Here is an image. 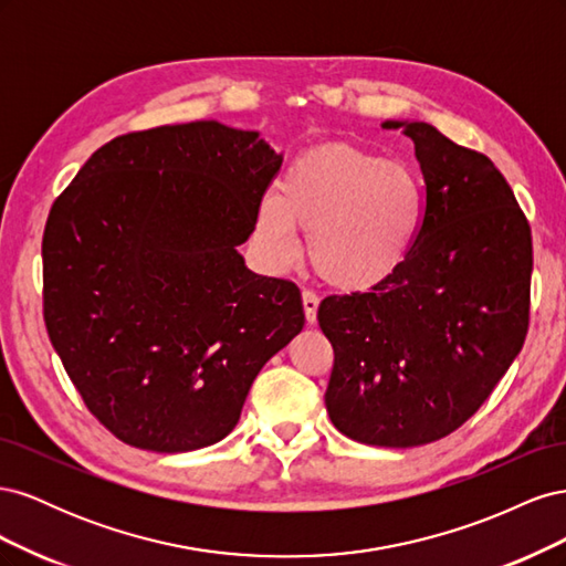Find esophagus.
Masks as SVG:
<instances>
[{
  "instance_id": "esophagus-1",
  "label": "esophagus",
  "mask_w": 566,
  "mask_h": 566,
  "mask_svg": "<svg viewBox=\"0 0 566 566\" xmlns=\"http://www.w3.org/2000/svg\"><path fill=\"white\" fill-rule=\"evenodd\" d=\"M302 306H304L306 323L314 325L316 323V312H318V295L312 293V290H302Z\"/></svg>"
}]
</instances>
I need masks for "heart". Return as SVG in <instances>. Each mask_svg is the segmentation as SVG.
<instances>
[{
	"mask_svg": "<svg viewBox=\"0 0 566 566\" xmlns=\"http://www.w3.org/2000/svg\"><path fill=\"white\" fill-rule=\"evenodd\" d=\"M424 198L413 169L349 144L302 153L264 196L256 233L273 264L300 256L297 229L318 276L345 293L385 283L401 269L422 227Z\"/></svg>",
	"mask_w": 566,
	"mask_h": 566,
	"instance_id": "b5f03b06",
	"label": "heart"
}]
</instances>
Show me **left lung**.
<instances>
[{
	"mask_svg": "<svg viewBox=\"0 0 566 566\" xmlns=\"http://www.w3.org/2000/svg\"><path fill=\"white\" fill-rule=\"evenodd\" d=\"M382 129L413 139L424 217L391 279L321 302L335 352L325 408L342 434L413 449L470 420L517 358L534 254L515 193L486 156L420 119Z\"/></svg>",
	"mask_w": 566,
	"mask_h": 566,
	"instance_id": "1",
	"label": "left lung"
}]
</instances>
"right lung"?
Masks as SVG:
<instances>
[{
  "label": "right lung",
  "instance_id": "right-lung-1",
  "mask_svg": "<svg viewBox=\"0 0 566 566\" xmlns=\"http://www.w3.org/2000/svg\"><path fill=\"white\" fill-rule=\"evenodd\" d=\"M279 156L217 119L117 136L49 212L44 321L84 403L129 447L224 439L273 354L304 328L293 281L238 252Z\"/></svg>",
  "mask_w": 566,
  "mask_h": 566
}]
</instances>
